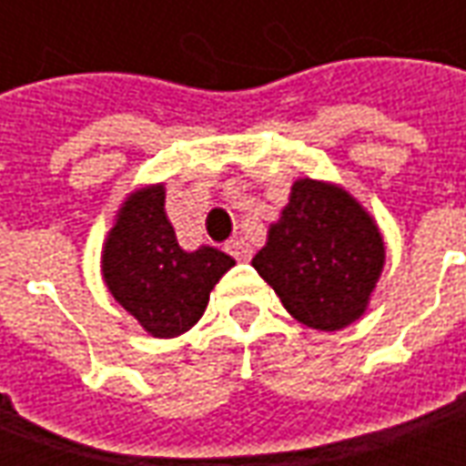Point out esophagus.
Here are the masks:
<instances>
[{
  "label": "esophagus",
  "mask_w": 466,
  "mask_h": 466,
  "mask_svg": "<svg viewBox=\"0 0 466 466\" xmlns=\"http://www.w3.org/2000/svg\"><path fill=\"white\" fill-rule=\"evenodd\" d=\"M224 249L232 254L234 259H239V262H249L252 259V247L244 242V239H229Z\"/></svg>",
  "instance_id": "34e87169"
}]
</instances>
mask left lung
I'll list each match as a JSON object with an SVG mask.
<instances>
[{
  "label": "left lung",
  "mask_w": 466,
  "mask_h": 466,
  "mask_svg": "<svg viewBox=\"0 0 466 466\" xmlns=\"http://www.w3.org/2000/svg\"><path fill=\"white\" fill-rule=\"evenodd\" d=\"M252 267L297 322L337 332L370 307L384 269V237L344 187L297 179Z\"/></svg>",
  "instance_id": "obj_1"
}]
</instances>
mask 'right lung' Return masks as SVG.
<instances>
[{"label":"right lung","mask_w":466,"mask_h":466,"mask_svg":"<svg viewBox=\"0 0 466 466\" xmlns=\"http://www.w3.org/2000/svg\"><path fill=\"white\" fill-rule=\"evenodd\" d=\"M234 267L229 254L202 244L187 252L164 212V184L134 189L102 247L109 294L142 329L172 339L202 319L214 284Z\"/></svg>","instance_id":"right-lung-1"}]
</instances>
